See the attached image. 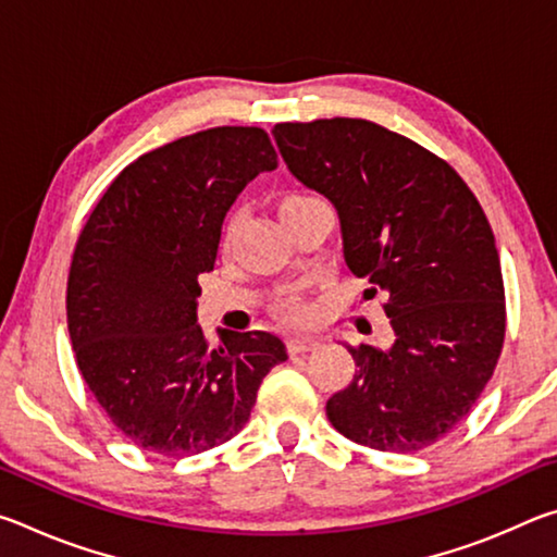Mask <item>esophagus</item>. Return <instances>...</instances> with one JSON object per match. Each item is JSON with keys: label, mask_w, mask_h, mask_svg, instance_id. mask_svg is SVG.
Segmentation results:
<instances>
[{"label": "esophagus", "mask_w": 557, "mask_h": 557, "mask_svg": "<svg viewBox=\"0 0 557 557\" xmlns=\"http://www.w3.org/2000/svg\"><path fill=\"white\" fill-rule=\"evenodd\" d=\"M319 346V338L317 336H309V334H301V336H292L287 342L289 354H305V351H312V348Z\"/></svg>", "instance_id": "esophagus-1"}]
</instances>
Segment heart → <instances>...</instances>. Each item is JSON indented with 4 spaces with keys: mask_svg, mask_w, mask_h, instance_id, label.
<instances>
[{
    "mask_svg": "<svg viewBox=\"0 0 557 557\" xmlns=\"http://www.w3.org/2000/svg\"><path fill=\"white\" fill-rule=\"evenodd\" d=\"M301 199H307V196H289V199H285V203L282 206H287V203H295V201H301ZM235 225H238V215H233L231 219V223H228V231H225V240H231V235H233V231H235ZM280 312L282 314H289V317H295V314H301V307H299V301L297 299H285L280 305Z\"/></svg>",
    "mask_w": 557,
    "mask_h": 557,
    "instance_id": "heart-1",
    "label": "heart"
}]
</instances>
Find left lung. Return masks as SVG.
Here are the masks:
<instances>
[{
  "label": "left lung",
  "mask_w": 557,
  "mask_h": 557,
  "mask_svg": "<svg viewBox=\"0 0 557 557\" xmlns=\"http://www.w3.org/2000/svg\"><path fill=\"white\" fill-rule=\"evenodd\" d=\"M297 182L332 201L348 270L383 292L391 346H348L354 381L326 400L344 437L418 451L457 425L502 356L506 305L492 225L461 176L375 122L272 127Z\"/></svg>",
  "instance_id": "8db88e82"
}]
</instances>
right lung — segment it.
Here are the masks:
<instances>
[{"label": "right lung", "mask_w": 557, "mask_h": 557, "mask_svg": "<svg viewBox=\"0 0 557 557\" xmlns=\"http://www.w3.org/2000/svg\"><path fill=\"white\" fill-rule=\"evenodd\" d=\"M277 152L260 127H213L152 149L108 186L75 243L69 334L100 408L137 447L199 455L238 435L282 338L196 317L199 275L219 256L225 213Z\"/></svg>", "instance_id": "1"}]
</instances>
